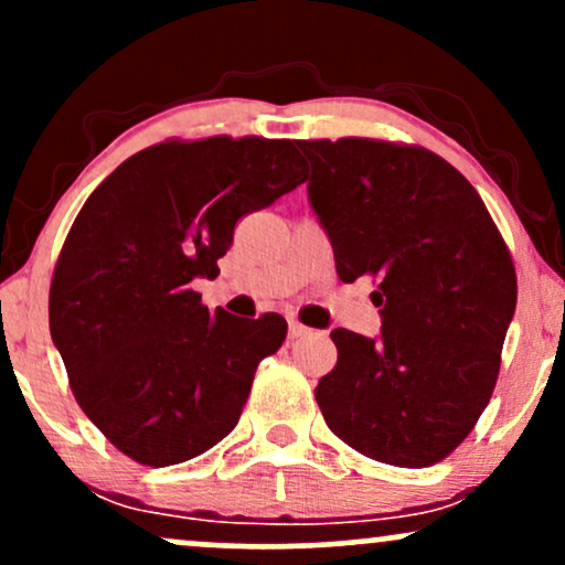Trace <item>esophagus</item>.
Segmentation results:
<instances>
[{
	"label": "esophagus",
	"mask_w": 565,
	"mask_h": 565,
	"mask_svg": "<svg viewBox=\"0 0 565 565\" xmlns=\"http://www.w3.org/2000/svg\"><path fill=\"white\" fill-rule=\"evenodd\" d=\"M310 334V329L300 321H289V340H300V337Z\"/></svg>",
	"instance_id": "esophagus-1"
}]
</instances>
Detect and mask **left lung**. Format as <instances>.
<instances>
[{
    "mask_svg": "<svg viewBox=\"0 0 565 565\" xmlns=\"http://www.w3.org/2000/svg\"><path fill=\"white\" fill-rule=\"evenodd\" d=\"M337 276L377 284L382 337L334 329L323 419L350 449L430 468L470 436L494 393L518 278L483 199L438 153L374 138L297 140Z\"/></svg>",
    "mask_w": 565,
    "mask_h": 565,
    "instance_id": "1",
    "label": "left lung"
}]
</instances>
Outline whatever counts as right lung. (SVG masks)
Listing matches in <instances>:
<instances>
[{
    "label": "right lung",
    "instance_id": "right-lung-1",
    "mask_svg": "<svg viewBox=\"0 0 565 565\" xmlns=\"http://www.w3.org/2000/svg\"><path fill=\"white\" fill-rule=\"evenodd\" d=\"M291 140H164L121 161L71 225L50 284V334L76 404L146 468L199 457L238 425L278 313L201 305L233 228L305 183Z\"/></svg>",
    "mask_w": 565,
    "mask_h": 565
}]
</instances>
